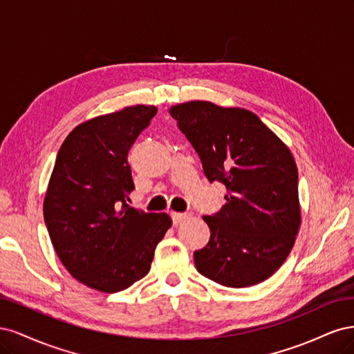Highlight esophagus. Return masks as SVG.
<instances>
[{
	"label": "esophagus",
	"instance_id": "34e87169",
	"mask_svg": "<svg viewBox=\"0 0 354 354\" xmlns=\"http://www.w3.org/2000/svg\"><path fill=\"white\" fill-rule=\"evenodd\" d=\"M171 217H173V221L177 224L186 218V214L185 212H171Z\"/></svg>",
	"mask_w": 354,
	"mask_h": 354
}]
</instances>
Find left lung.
Segmentation results:
<instances>
[{"mask_svg":"<svg viewBox=\"0 0 354 354\" xmlns=\"http://www.w3.org/2000/svg\"><path fill=\"white\" fill-rule=\"evenodd\" d=\"M169 113L209 183L227 189L221 209L203 216L211 236L194 254L198 272L229 288L266 281L291 252L301 223L291 151L246 109L196 100L171 106Z\"/></svg>","mask_w":354,"mask_h":354,"instance_id":"left-lung-1","label":"left lung"}]
</instances>
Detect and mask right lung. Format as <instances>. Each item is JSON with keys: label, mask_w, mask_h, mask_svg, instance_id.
<instances>
[{"label": "right lung", "mask_w": 354, "mask_h": 354, "mask_svg": "<svg viewBox=\"0 0 354 354\" xmlns=\"http://www.w3.org/2000/svg\"><path fill=\"white\" fill-rule=\"evenodd\" d=\"M137 104L75 127L60 146L44 220L66 270L88 288L118 292L140 281L171 227L165 212L128 205L134 183L128 151L156 115Z\"/></svg>", "instance_id": "obj_1"}]
</instances>
